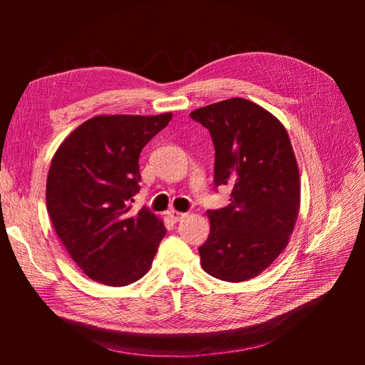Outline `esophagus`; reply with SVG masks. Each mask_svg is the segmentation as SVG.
I'll list each match as a JSON object with an SVG mask.
<instances>
[{
    "mask_svg": "<svg viewBox=\"0 0 365 365\" xmlns=\"http://www.w3.org/2000/svg\"><path fill=\"white\" fill-rule=\"evenodd\" d=\"M168 216L173 221H180V220H183L185 216H187V213H183V212H178V210H174V208H170V210H168Z\"/></svg>",
    "mask_w": 365,
    "mask_h": 365,
    "instance_id": "obj_1",
    "label": "esophagus"
}]
</instances>
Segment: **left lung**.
Returning <instances> with one entry per match:
<instances>
[{"mask_svg":"<svg viewBox=\"0 0 365 365\" xmlns=\"http://www.w3.org/2000/svg\"><path fill=\"white\" fill-rule=\"evenodd\" d=\"M190 115L212 135L215 187L232 188L227 207L207 210L200 265L221 281H247L279 257L298 220L301 183L289 133L265 108L238 97Z\"/></svg>","mask_w":365,"mask_h":365,"instance_id":"8db88e82","label":"left lung"}]
</instances>
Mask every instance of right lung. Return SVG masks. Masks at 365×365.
I'll return each instance as SVG.
<instances>
[{
	"label": "right lung",
	"instance_id": "obj_1",
	"mask_svg": "<svg viewBox=\"0 0 365 365\" xmlns=\"http://www.w3.org/2000/svg\"><path fill=\"white\" fill-rule=\"evenodd\" d=\"M173 119L102 114L68 135L53 155L46 177V210L72 260L94 281L123 287L141 279L166 235L163 221L143 207L139 153Z\"/></svg>",
	"mask_w": 365,
	"mask_h": 365
}]
</instances>
